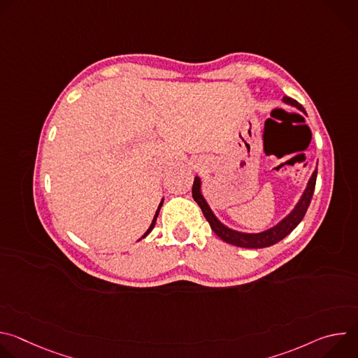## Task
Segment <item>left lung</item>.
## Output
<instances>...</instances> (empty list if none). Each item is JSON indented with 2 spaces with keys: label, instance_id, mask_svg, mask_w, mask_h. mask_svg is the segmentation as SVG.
<instances>
[{
  "label": "left lung",
  "instance_id": "obj_1",
  "mask_svg": "<svg viewBox=\"0 0 358 358\" xmlns=\"http://www.w3.org/2000/svg\"><path fill=\"white\" fill-rule=\"evenodd\" d=\"M283 103L300 110L301 113L306 115V110L303 109V106L296 101L294 99L289 97V96H283L282 99ZM316 178H317V167L315 169L312 177L308 181V185H306L303 194L300 195L299 201L296 202V206L293 207V210L283 218L280 220L276 225L271 227L269 229H265L262 232H242V231H236L232 229L229 227H227L225 224H222L217 215L214 214V211L211 210L210 203L207 202V199L203 198L202 195V189H201V178L196 176L194 178V185H192V198L194 201L198 203L203 217L207 218V221L210 222L211 229L227 243L235 245V246H241V248H250V249H257V248H266V246H272L276 242L282 241L285 236H287L303 220L306 211H308L310 201L315 192V187H316Z\"/></svg>",
  "mask_w": 358,
  "mask_h": 358
}]
</instances>
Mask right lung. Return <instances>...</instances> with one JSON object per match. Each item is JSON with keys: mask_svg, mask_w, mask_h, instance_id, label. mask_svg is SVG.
<instances>
[{"mask_svg": "<svg viewBox=\"0 0 358 358\" xmlns=\"http://www.w3.org/2000/svg\"><path fill=\"white\" fill-rule=\"evenodd\" d=\"M163 202H164V198L162 199V202H160V206H159V208H157V211H156V214H155V218H152V221H151V224H150V227H148V229L144 232V235L138 239V241H141L143 238H145L151 231H152V228H155V225H156V221H157V217H159V213H160V208H162V206H163Z\"/></svg>", "mask_w": 358, "mask_h": 358, "instance_id": "right-lung-1", "label": "right lung"}]
</instances>
